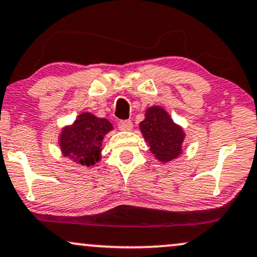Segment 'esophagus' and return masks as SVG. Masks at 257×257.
Here are the masks:
<instances>
[{"label":"esophagus","mask_w":257,"mask_h":257,"mask_svg":"<svg viewBox=\"0 0 257 257\" xmlns=\"http://www.w3.org/2000/svg\"><path fill=\"white\" fill-rule=\"evenodd\" d=\"M118 127L121 131H131L132 127H134V123H132L131 120H120L118 122Z\"/></svg>","instance_id":"34e87169"}]
</instances>
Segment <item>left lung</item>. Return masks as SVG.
Listing matches in <instances>:
<instances>
[{"label":"left lung","mask_w":257,"mask_h":257,"mask_svg":"<svg viewBox=\"0 0 257 257\" xmlns=\"http://www.w3.org/2000/svg\"><path fill=\"white\" fill-rule=\"evenodd\" d=\"M139 126L151 153L161 162H169L182 153L185 134L163 108L150 107Z\"/></svg>","instance_id":"1"}]
</instances>
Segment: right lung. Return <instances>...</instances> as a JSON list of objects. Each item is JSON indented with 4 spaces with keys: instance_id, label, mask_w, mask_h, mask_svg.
Listing matches in <instances>:
<instances>
[{
    "instance_id": "1",
    "label": "right lung",
    "mask_w": 257,
    "mask_h": 257,
    "mask_svg": "<svg viewBox=\"0 0 257 257\" xmlns=\"http://www.w3.org/2000/svg\"><path fill=\"white\" fill-rule=\"evenodd\" d=\"M112 128L107 119L82 113L71 126L63 130L59 138L63 155L81 166H93L100 160L104 135Z\"/></svg>"
}]
</instances>
